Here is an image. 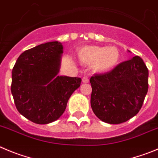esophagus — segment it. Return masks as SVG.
<instances>
[{"label":"esophagus","mask_w":158,"mask_h":158,"mask_svg":"<svg viewBox=\"0 0 158 158\" xmlns=\"http://www.w3.org/2000/svg\"><path fill=\"white\" fill-rule=\"evenodd\" d=\"M82 82H84V83H87V82H89V79L87 78V76H83L82 79Z\"/></svg>","instance_id":"obj_1"}]
</instances>
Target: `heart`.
Segmentation results:
<instances>
[{
    "label": "heart",
    "mask_w": 158,
    "mask_h": 158,
    "mask_svg": "<svg viewBox=\"0 0 158 158\" xmlns=\"http://www.w3.org/2000/svg\"><path fill=\"white\" fill-rule=\"evenodd\" d=\"M79 57L83 64L92 65L95 72L105 73L118 65L121 55L115 47L86 46L79 49Z\"/></svg>",
    "instance_id": "b5f03b06"
}]
</instances>
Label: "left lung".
<instances>
[{"mask_svg": "<svg viewBox=\"0 0 158 158\" xmlns=\"http://www.w3.org/2000/svg\"><path fill=\"white\" fill-rule=\"evenodd\" d=\"M90 104L103 122L120 124L134 117L148 91V69L139 56L118 64L110 72L94 74Z\"/></svg>", "mask_w": 158, "mask_h": 158, "instance_id": "left-lung-1", "label": "left lung"}]
</instances>
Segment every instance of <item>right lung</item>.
Masks as SVG:
<instances>
[{"mask_svg": "<svg viewBox=\"0 0 158 158\" xmlns=\"http://www.w3.org/2000/svg\"><path fill=\"white\" fill-rule=\"evenodd\" d=\"M62 49L57 41L40 44L20 54L13 67L11 90L16 108L34 123L58 119L80 86V78L57 76Z\"/></svg>", "mask_w": 158, "mask_h": 158, "instance_id": "add662e5", "label": "right lung"}]
</instances>
